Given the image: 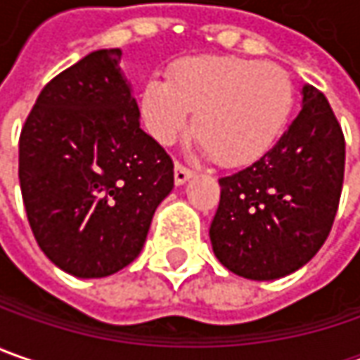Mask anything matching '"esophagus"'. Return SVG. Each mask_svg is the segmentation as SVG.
<instances>
[{
  "mask_svg": "<svg viewBox=\"0 0 360 360\" xmlns=\"http://www.w3.org/2000/svg\"><path fill=\"white\" fill-rule=\"evenodd\" d=\"M191 175H193V169L185 167L183 163H175V183L177 185H183Z\"/></svg>",
  "mask_w": 360,
  "mask_h": 360,
  "instance_id": "esophagus-1",
  "label": "esophagus"
}]
</instances>
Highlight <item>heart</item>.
<instances>
[{"mask_svg":"<svg viewBox=\"0 0 360 360\" xmlns=\"http://www.w3.org/2000/svg\"><path fill=\"white\" fill-rule=\"evenodd\" d=\"M294 102L288 72L236 56L189 58L171 80L150 78L141 112L159 143H173L195 115V134L215 163L240 167L259 159L280 136Z\"/></svg>","mask_w":360,"mask_h":360,"instance_id":"b5f03b06","label":"heart"}]
</instances>
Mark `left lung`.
Masks as SVG:
<instances>
[{"instance_id": "8db88e82", "label": "left lung", "mask_w": 360, "mask_h": 360, "mask_svg": "<svg viewBox=\"0 0 360 360\" xmlns=\"http://www.w3.org/2000/svg\"><path fill=\"white\" fill-rule=\"evenodd\" d=\"M304 104L262 159L219 179L210 238L229 272L274 280L316 256L335 224L345 179V134L326 96Z\"/></svg>"}]
</instances>
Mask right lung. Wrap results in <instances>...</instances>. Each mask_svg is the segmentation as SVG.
Returning a JSON list of instances; mask_svg holds the SVG:
<instances>
[{"instance_id":"1","label":"right lung","mask_w":360,"mask_h":360,"mask_svg":"<svg viewBox=\"0 0 360 360\" xmlns=\"http://www.w3.org/2000/svg\"><path fill=\"white\" fill-rule=\"evenodd\" d=\"M118 48L54 76L20 134V187L39 250L64 272L104 278L143 250L173 189V159L143 129Z\"/></svg>"}]
</instances>
